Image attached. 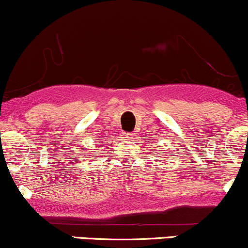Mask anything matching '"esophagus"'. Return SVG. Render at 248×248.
I'll return each instance as SVG.
<instances>
[{"label":"esophagus","mask_w":248,"mask_h":248,"mask_svg":"<svg viewBox=\"0 0 248 248\" xmlns=\"http://www.w3.org/2000/svg\"><path fill=\"white\" fill-rule=\"evenodd\" d=\"M122 137H123L124 139H126V140H129V139L132 138V137H131V135H130L129 132H124L123 135H122Z\"/></svg>","instance_id":"34e87169"}]
</instances>
